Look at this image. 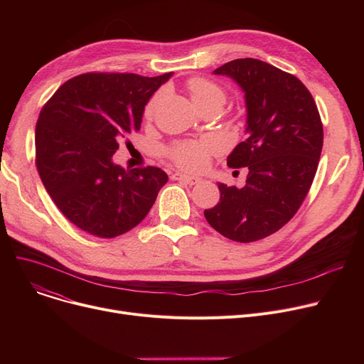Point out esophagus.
I'll list each match as a JSON object with an SVG mask.
<instances>
[{
	"label": "esophagus",
	"instance_id": "esophagus-1",
	"mask_svg": "<svg viewBox=\"0 0 364 364\" xmlns=\"http://www.w3.org/2000/svg\"><path fill=\"white\" fill-rule=\"evenodd\" d=\"M174 180H178V181H183L186 184H198L200 183V178L199 177H195V176H187V174H180V172H177V174H174Z\"/></svg>",
	"mask_w": 364,
	"mask_h": 364
}]
</instances>
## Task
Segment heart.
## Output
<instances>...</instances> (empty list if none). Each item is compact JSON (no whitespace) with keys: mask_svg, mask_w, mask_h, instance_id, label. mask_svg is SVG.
Segmentation results:
<instances>
[{"mask_svg":"<svg viewBox=\"0 0 364 364\" xmlns=\"http://www.w3.org/2000/svg\"><path fill=\"white\" fill-rule=\"evenodd\" d=\"M187 90L190 99L198 109L206 106L221 107L225 102V91L217 82L206 78H192L187 82ZM158 97L153 99L146 107V117L150 118ZM218 143L215 140H202V141H184L178 143L169 149V156L180 168L187 171L202 169L208 164L209 153L217 150Z\"/></svg>","mask_w":364,"mask_h":364,"instance_id":"1","label":"heart"}]
</instances>
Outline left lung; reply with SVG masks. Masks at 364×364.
I'll return each mask as SVG.
<instances>
[{
  "label": "left lung",
  "instance_id": "obj_1",
  "mask_svg": "<svg viewBox=\"0 0 364 364\" xmlns=\"http://www.w3.org/2000/svg\"><path fill=\"white\" fill-rule=\"evenodd\" d=\"M214 75L232 78L245 94L246 139L227 156V165L250 172L240 188L218 183L220 202L203 214L224 237L255 242L282 228L307 196L323 125L307 87L273 65L237 59Z\"/></svg>",
  "mask_w": 364,
  "mask_h": 364
}]
</instances>
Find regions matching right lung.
<instances>
[{
	"label": "right lung",
	"mask_w": 364,
	"mask_h": 364,
	"mask_svg": "<svg viewBox=\"0 0 364 364\" xmlns=\"http://www.w3.org/2000/svg\"><path fill=\"white\" fill-rule=\"evenodd\" d=\"M171 76L84 73L43 107L35 129L36 168L55 206L81 230L117 237L140 224L155 203L166 172L125 169L112 156L140 129L144 106Z\"/></svg>",
	"instance_id": "1"
}]
</instances>
